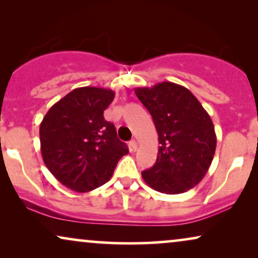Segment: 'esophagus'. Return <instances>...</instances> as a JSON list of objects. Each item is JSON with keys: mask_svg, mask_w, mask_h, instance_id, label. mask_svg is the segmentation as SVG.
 Listing matches in <instances>:
<instances>
[{"mask_svg": "<svg viewBox=\"0 0 258 258\" xmlns=\"http://www.w3.org/2000/svg\"><path fill=\"white\" fill-rule=\"evenodd\" d=\"M129 147H130V150H132V151H136L137 148H139V144H137L135 140H133V141H130Z\"/></svg>", "mask_w": 258, "mask_h": 258, "instance_id": "obj_1", "label": "esophagus"}]
</instances>
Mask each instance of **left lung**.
<instances>
[{"label":"left lung","mask_w":258,"mask_h":258,"mask_svg":"<svg viewBox=\"0 0 258 258\" xmlns=\"http://www.w3.org/2000/svg\"><path fill=\"white\" fill-rule=\"evenodd\" d=\"M136 96L150 112L158 134L157 160L142 177L156 191L175 195L202 181L216 150L210 116L186 88L162 82L136 88Z\"/></svg>","instance_id":"8db88e82"}]
</instances>
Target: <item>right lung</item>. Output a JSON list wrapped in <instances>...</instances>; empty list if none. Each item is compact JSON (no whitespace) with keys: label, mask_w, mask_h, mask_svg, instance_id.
Segmentation results:
<instances>
[{"label":"right lung","mask_w":258,"mask_h":258,"mask_svg":"<svg viewBox=\"0 0 258 258\" xmlns=\"http://www.w3.org/2000/svg\"><path fill=\"white\" fill-rule=\"evenodd\" d=\"M110 89L77 88L49 109L40 124L44 164L67 188L87 192L107 183L119 158L129 153L103 112Z\"/></svg>","instance_id":"obj_1"}]
</instances>
